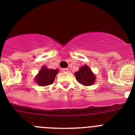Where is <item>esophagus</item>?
<instances>
[{
    "label": "esophagus",
    "instance_id": "esophagus-1",
    "mask_svg": "<svg viewBox=\"0 0 135 135\" xmlns=\"http://www.w3.org/2000/svg\"><path fill=\"white\" fill-rule=\"evenodd\" d=\"M61 71H63V72H68L69 70L68 68H63L61 69Z\"/></svg>",
    "mask_w": 135,
    "mask_h": 135
}]
</instances>
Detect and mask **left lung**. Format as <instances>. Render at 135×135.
Listing matches in <instances>:
<instances>
[{"label": "left lung", "mask_w": 135, "mask_h": 135, "mask_svg": "<svg viewBox=\"0 0 135 135\" xmlns=\"http://www.w3.org/2000/svg\"><path fill=\"white\" fill-rule=\"evenodd\" d=\"M76 79L80 84L84 86H90L95 82V75L92 72L88 65H85L81 67L78 71L74 74Z\"/></svg>", "instance_id": "8db88e82"}]
</instances>
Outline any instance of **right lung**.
Wrapping results in <instances>:
<instances>
[{"label":"right lung","mask_w":135,"mask_h":135,"mask_svg":"<svg viewBox=\"0 0 135 135\" xmlns=\"http://www.w3.org/2000/svg\"><path fill=\"white\" fill-rule=\"evenodd\" d=\"M58 73V70L48 69L46 66L42 67L41 70L35 77V80L39 86H45L53 84L56 75Z\"/></svg>","instance_id":"right-lung-1"}]
</instances>
